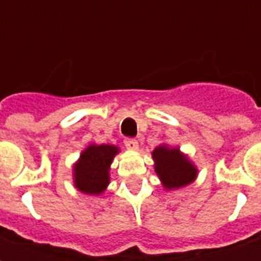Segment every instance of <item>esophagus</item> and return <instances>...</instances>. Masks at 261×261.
<instances>
[{"instance_id": "obj_1", "label": "esophagus", "mask_w": 261, "mask_h": 261, "mask_svg": "<svg viewBox=\"0 0 261 261\" xmlns=\"http://www.w3.org/2000/svg\"><path fill=\"white\" fill-rule=\"evenodd\" d=\"M124 144L128 149H137V148H138V142H137V140H134V138H125Z\"/></svg>"}]
</instances>
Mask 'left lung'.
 Segmentation results:
<instances>
[{
	"instance_id": "obj_1",
	"label": "left lung",
	"mask_w": 261,
	"mask_h": 261,
	"mask_svg": "<svg viewBox=\"0 0 261 261\" xmlns=\"http://www.w3.org/2000/svg\"><path fill=\"white\" fill-rule=\"evenodd\" d=\"M155 172L165 190H177L196 180L197 166L177 147L158 145L152 151Z\"/></svg>"
}]
</instances>
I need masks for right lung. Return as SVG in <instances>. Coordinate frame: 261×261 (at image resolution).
<instances>
[{
	"mask_svg": "<svg viewBox=\"0 0 261 261\" xmlns=\"http://www.w3.org/2000/svg\"><path fill=\"white\" fill-rule=\"evenodd\" d=\"M119 152L120 148L110 144L88 145L72 168L76 190L89 196L102 194L110 183V165Z\"/></svg>",
	"mask_w": 261,
	"mask_h": 261,
	"instance_id": "obj_1",
	"label": "right lung"
}]
</instances>
